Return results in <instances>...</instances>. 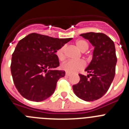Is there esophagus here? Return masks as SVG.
Here are the masks:
<instances>
[{"mask_svg":"<svg viewBox=\"0 0 129 129\" xmlns=\"http://www.w3.org/2000/svg\"><path fill=\"white\" fill-rule=\"evenodd\" d=\"M70 75H71V74H70V73H68V72H66V76H70Z\"/></svg>","mask_w":129,"mask_h":129,"instance_id":"1","label":"esophagus"}]
</instances>
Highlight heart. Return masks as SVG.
I'll return each mask as SVG.
<instances>
[{
    "label": "heart",
    "instance_id": "b5f03b06",
    "mask_svg": "<svg viewBox=\"0 0 129 129\" xmlns=\"http://www.w3.org/2000/svg\"><path fill=\"white\" fill-rule=\"evenodd\" d=\"M75 45L79 50L81 52H85L88 49L89 44L86 40L79 39L75 42ZM65 50L66 47L64 46L59 48L56 51V55L60 61H63L65 58ZM85 66V62L82 60L79 61H68L64 62L61 64V68L62 70L68 73H74L82 70Z\"/></svg>",
    "mask_w": 129,
    "mask_h": 129
}]
</instances>
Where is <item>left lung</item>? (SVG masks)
<instances>
[{
	"instance_id": "1",
	"label": "left lung",
	"mask_w": 129,
	"mask_h": 129,
	"mask_svg": "<svg viewBox=\"0 0 129 129\" xmlns=\"http://www.w3.org/2000/svg\"><path fill=\"white\" fill-rule=\"evenodd\" d=\"M94 47L93 56L85 71L89 75L79 74L80 81L73 85V90L78 98L86 101L101 98L108 91L116 72L117 57L114 42L105 34L89 32L81 34Z\"/></svg>"
}]
</instances>
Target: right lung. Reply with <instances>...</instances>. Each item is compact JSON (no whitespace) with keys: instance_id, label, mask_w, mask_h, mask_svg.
I'll return each mask as SVG.
<instances>
[{"instance_id":"add662e5","label":"right lung","mask_w":129,"mask_h":129,"mask_svg":"<svg viewBox=\"0 0 129 129\" xmlns=\"http://www.w3.org/2000/svg\"><path fill=\"white\" fill-rule=\"evenodd\" d=\"M72 39L32 33L19 41L12 54L11 72L16 88L24 98L42 101L53 94L57 82L65 76L56 51Z\"/></svg>"}]
</instances>
